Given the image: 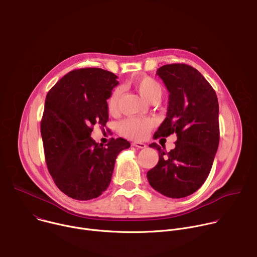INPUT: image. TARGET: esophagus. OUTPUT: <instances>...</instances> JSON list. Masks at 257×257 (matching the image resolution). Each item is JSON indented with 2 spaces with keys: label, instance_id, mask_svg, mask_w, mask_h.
I'll return each instance as SVG.
<instances>
[{
  "label": "esophagus",
  "instance_id": "34e87169",
  "mask_svg": "<svg viewBox=\"0 0 257 257\" xmlns=\"http://www.w3.org/2000/svg\"><path fill=\"white\" fill-rule=\"evenodd\" d=\"M132 145L135 146V148H138V149H145L146 148V144H144L142 142H133Z\"/></svg>",
  "mask_w": 257,
  "mask_h": 257
}]
</instances>
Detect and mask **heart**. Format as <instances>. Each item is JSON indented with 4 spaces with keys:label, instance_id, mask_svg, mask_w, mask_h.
Here are the masks:
<instances>
[{
    "label": "heart",
    "instance_id": "heart-1",
    "mask_svg": "<svg viewBox=\"0 0 257 257\" xmlns=\"http://www.w3.org/2000/svg\"><path fill=\"white\" fill-rule=\"evenodd\" d=\"M130 84L139 92V94L151 103H156L160 100L163 94V87L158 80L151 76H137L130 79ZM121 89L114 88L106 98V108L109 114H116L119 106ZM155 127V120L152 118H128L119 123V132L121 135L134 139L141 140L148 136L149 132Z\"/></svg>",
    "mask_w": 257,
    "mask_h": 257
}]
</instances>
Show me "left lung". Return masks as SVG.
Here are the masks:
<instances>
[{
	"mask_svg": "<svg viewBox=\"0 0 257 257\" xmlns=\"http://www.w3.org/2000/svg\"><path fill=\"white\" fill-rule=\"evenodd\" d=\"M157 74L169 90L165 121L155 139L177 134L175 149L167 153L158 143L159 163L146 174L151 186L171 198L186 197L206 180L219 141L218 101L214 89L195 68L169 64Z\"/></svg>",
	"mask_w": 257,
	"mask_h": 257,
	"instance_id": "obj_1",
	"label": "left lung"
}]
</instances>
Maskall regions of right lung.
Wrapping results in <instances>:
<instances>
[{"label":"right lung","mask_w":257,"mask_h":257,"mask_svg":"<svg viewBox=\"0 0 257 257\" xmlns=\"http://www.w3.org/2000/svg\"><path fill=\"white\" fill-rule=\"evenodd\" d=\"M99 68L73 70L48 92L41 122L46 163L57 187L77 200L98 197L108 187L115 162L130 142L111 138L96 143L90 134L108 121L106 98L119 84Z\"/></svg>","instance_id":"1"}]
</instances>
